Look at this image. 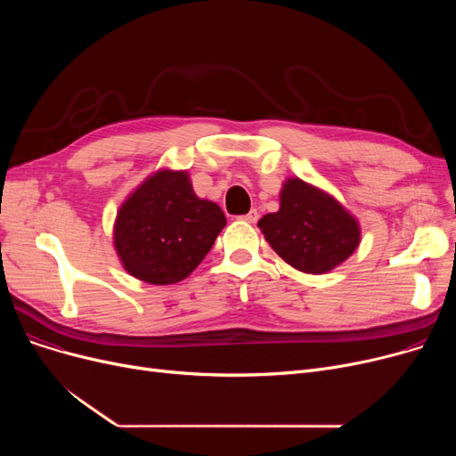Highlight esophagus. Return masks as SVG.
Wrapping results in <instances>:
<instances>
[{"mask_svg": "<svg viewBox=\"0 0 456 456\" xmlns=\"http://www.w3.org/2000/svg\"><path fill=\"white\" fill-rule=\"evenodd\" d=\"M242 220H244V222H248V224H256V220H258V212L253 208V210H249L246 216H242Z\"/></svg>", "mask_w": 456, "mask_h": 456, "instance_id": "esophagus-1", "label": "esophagus"}]
</instances>
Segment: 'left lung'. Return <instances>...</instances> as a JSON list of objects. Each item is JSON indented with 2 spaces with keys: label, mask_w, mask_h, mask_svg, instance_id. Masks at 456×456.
<instances>
[{
  "label": "left lung",
  "mask_w": 456,
  "mask_h": 456,
  "mask_svg": "<svg viewBox=\"0 0 456 456\" xmlns=\"http://www.w3.org/2000/svg\"><path fill=\"white\" fill-rule=\"evenodd\" d=\"M256 227L272 249L292 268L322 275L346 262L361 244V224L329 191L289 177L279 191V210Z\"/></svg>",
  "instance_id": "left-lung-1"
}]
</instances>
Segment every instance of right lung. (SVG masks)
Segmentation results:
<instances>
[{
  "instance_id": "obj_1",
  "label": "right lung",
  "mask_w": 456,
  "mask_h": 456,
  "mask_svg": "<svg viewBox=\"0 0 456 456\" xmlns=\"http://www.w3.org/2000/svg\"><path fill=\"white\" fill-rule=\"evenodd\" d=\"M227 220L196 196L186 170L160 167L116 212L112 246L124 270L148 284H175L207 256Z\"/></svg>"
}]
</instances>
